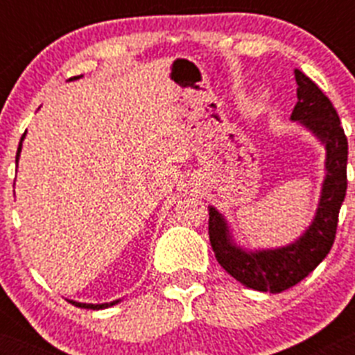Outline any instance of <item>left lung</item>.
<instances>
[{
  "mask_svg": "<svg viewBox=\"0 0 355 355\" xmlns=\"http://www.w3.org/2000/svg\"><path fill=\"white\" fill-rule=\"evenodd\" d=\"M295 80L299 101L291 112V121L309 128L327 149V175L311 227L300 240L283 249L245 252L233 245L220 213L209 208L208 233L216 261L247 288L270 293H281L300 283L327 256L336 238L338 216L347 193L349 142L336 108L299 69H295Z\"/></svg>",
  "mask_w": 355,
  "mask_h": 355,
  "instance_id": "left-lung-1",
  "label": "left lung"
}]
</instances>
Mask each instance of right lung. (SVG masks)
Listing matches in <instances>:
<instances>
[{"label": "right lung", "mask_w": 355, "mask_h": 355, "mask_svg": "<svg viewBox=\"0 0 355 355\" xmlns=\"http://www.w3.org/2000/svg\"><path fill=\"white\" fill-rule=\"evenodd\" d=\"M23 139H24V135L21 137V142H23ZM19 153H21V144H19L17 156H15V158H19ZM117 302L119 300H115V302H110V304H81V302H72L71 300V304H74V306H78V307H85V309H105V307L114 306V304H117Z\"/></svg>", "instance_id": "right-lung-1"}]
</instances>
